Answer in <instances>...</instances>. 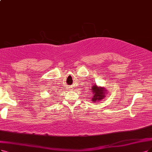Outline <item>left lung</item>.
<instances>
[{
	"mask_svg": "<svg viewBox=\"0 0 152 152\" xmlns=\"http://www.w3.org/2000/svg\"><path fill=\"white\" fill-rule=\"evenodd\" d=\"M92 89L94 93V96L92 98V101H93V102H96V101L101 100L104 98L105 91L104 90V88H98L97 86L94 85L93 87H92Z\"/></svg>",
	"mask_w": 152,
	"mask_h": 152,
	"instance_id": "obj_1",
	"label": "left lung"
}]
</instances>
